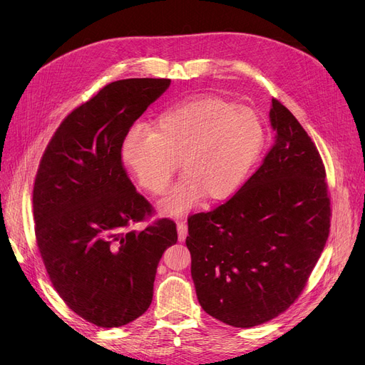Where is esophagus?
I'll list each match as a JSON object with an SVG mask.
<instances>
[{
    "instance_id": "esophagus-1",
    "label": "esophagus",
    "mask_w": 365,
    "mask_h": 365,
    "mask_svg": "<svg viewBox=\"0 0 365 365\" xmlns=\"http://www.w3.org/2000/svg\"><path fill=\"white\" fill-rule=\"evenodd\" d=\"M178 234H179V241L183 242L187 235V225L185 222H178Z\"/></svg>"
}]
</instances>
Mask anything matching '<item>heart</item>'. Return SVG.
<instances>
[{
	"label": "heart",
	"mask_w": 365,
	"mask_h": 365,
	"mask_svg": "<svg viewBox=\"0 0 365 365\" xmlns=\"http://www.w3.org/2000/svg\"><path fill=\"white\" fill-rule=\"evenodd\" d=\"M264 145L256 110L217 96H190L164 109L153 131L134 127L121 143V160L142 189L164 194L178 170L183 179L161 201V210L180 215L202 195L212 201L234 195Z\"/></svg>",
	"instance_id": "1"
}]
</instances>
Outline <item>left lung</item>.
<instances>
[{
	"mask_svg": "<svg viewBox=\"0 0 365 365\" xmlns=\"http://www.w3.org/2000/svg\"><path fill=\"white\" fill-rule=\"evenodd\" d=\"M275 142L226 202L187 217L190 274L202 309L240 329L271 321L302 294L330 232L319 152L278 99Z\"/></svg>",
	"mask_w": 365,
	"mask_h": 365,
	"instance_id": "left-lung-1",
	"label": "left lung"
}]
</instances>
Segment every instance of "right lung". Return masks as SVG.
<instances>
[{"label": "right lung", "mask_w": 365, "mask_h": 365, "mask_svg": "<svg viewBox=\"0 0 365 365\" xmlns=\"http://www.w3.org/2000/svg\"><path fill=\"white\" fill-rule=\"evenodd\" d=\"M167 78L113 81L75 108L50 139L34 182L35 238L48 278L76 315L121 327L146 312L157 266L178 242L176 223L131 183L121 143L168 88Z\"/></svg>", "instance_id": "right-lung-1"}]
</instances>
